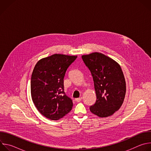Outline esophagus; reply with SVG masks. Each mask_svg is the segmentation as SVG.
<instances>
[{
	"label": "esophagus",
	"instance_id": "1",
	"mask_svg": "<svg viewBox=\"0 0 151 151\" xmlns=\"http://www.w3.org/2000/svg\"><path fill=\"white\" fill-rule=\"evenodd\" d=\"M82 97L77 98V99H75V101H76V102H80V101L82 100Z\"/></svg>",
	"mask_w": 151,
	"mask_h": 151
}]
</instances>
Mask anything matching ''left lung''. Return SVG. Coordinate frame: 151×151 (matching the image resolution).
<instances>
[{"label": "left lung", "mask_w": 151, "mask_h": 151, "mask_svg": "<svg viewBox=\"0 0 151 151\" xmlns=\"http://www.w3.org/2000/svg\"><path fill=\"white\" fill-rule=\"evenodd\" d=\"M93 78L97 100L90 110L101 117L112 115L123 103L126 83L122 69L114 60L101 53L82 56Z\"/></svg>", "instance_id": "left-lung-1"}]
</instances>
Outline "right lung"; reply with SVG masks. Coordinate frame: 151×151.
<instances>
[{
  "label": "right lung",
  "mask_w": 151,
  "mask_h": 151,
  "mask_svg": "<svg viewBox=\"0 0 151 151\" xmlns=\"http://www.w3.org/2000/svg\"><path fill=\"white\" fill-rule=\"evenodd\" d=\"M77 56L54 54L40 60L31 77V95L38 111L58 120L72 109L73 101L64 91V78Z\"/></svg>",
  "instance_id": "1"
}]
</instances>
